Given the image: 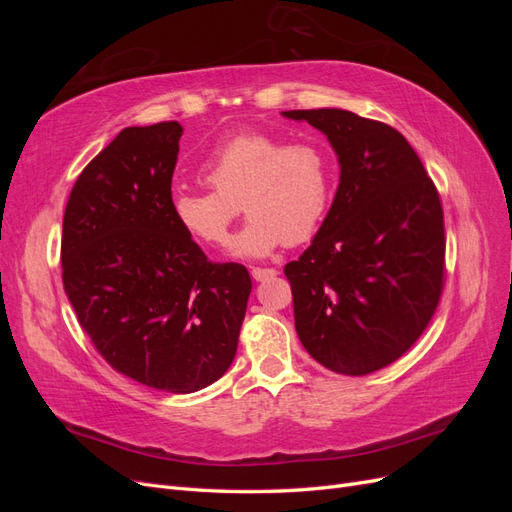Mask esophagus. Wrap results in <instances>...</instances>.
<instances>
[{"instance_id": "obj_1", "label": "esophagus", "mask_w": 512, "mask_h": 512, "mask_svg": "<svg viewBox=\"0 0 512 512\" xmlns=\"http://www.w3.org/2000/svg\"><path fill=\"white\" fill-rule=\"evenodd\" d=\"M277 271L275 269H262V267H254L252 269V277L256 282H265V280H271V277H275Z\"/></svg>"}]
</instances>
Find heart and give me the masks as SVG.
<instances>
[{"label":"heart","instance_id":"obj_1","mask_svg":"<svg viewBox=\"0 0 512 512\" xmlns=\"http://www.w3.org/2000/svg\"><path fill=\"white\" fill-rule=\"evenodd\" d=\"M198 173L211 192L177 190L170 196V215L185 237L222 247L241 203L250 220L232 241L237 258H265L282 243L309 241L333 200L329 153L318 143H286L267 132L226 138Z\"/></svg>","mask_w":512,"mask_h":512}]
</instances>
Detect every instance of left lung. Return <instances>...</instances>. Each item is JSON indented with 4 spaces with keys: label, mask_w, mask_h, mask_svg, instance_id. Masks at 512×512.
<instances>
[{
    "label": "left lung",
    "mask_w": 512,
    "mask_h": 512,
    "mask_svg": "<svg viewBox=\"0 0 512 512\" xmlns=\"http://www.w3.org/2000/svg\"><path fill=\"white\" fill-rule=\"evenodd\" d=\"M329 138L333 205L312 245L284 267L294 327L335 374L397 361L427 329L444 286V213L436 185L395 128L342 108L284 111Z\"/></svg>",
    "instance_id": "obj_1"
}]
</instances>
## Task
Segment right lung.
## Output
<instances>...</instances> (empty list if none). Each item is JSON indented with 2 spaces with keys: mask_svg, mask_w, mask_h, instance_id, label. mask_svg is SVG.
I'll return each mask as SVG.
<instances>
[{
  "mask_svg": "<svg viewBox=\"0 0 512 512\" xmlns=\"http://www.w3.org/2000/svg\"><path fill=\"white\" fill-rule=\"evenodd\" d=\"M183 128H126L76 179L61 277L83 331L119 374L166 393L220 380L252 292L237 262H211L170 215Z\"/></svg>",
  "mask_w": 512,
  "mask_h": 512,
  "instance_id": "right-lung-1",
  "label": "right lung"
}]
</instances>
